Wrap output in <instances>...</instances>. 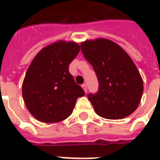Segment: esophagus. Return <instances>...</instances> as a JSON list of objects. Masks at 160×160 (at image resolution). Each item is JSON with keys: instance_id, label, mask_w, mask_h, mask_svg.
Here are the masks:
<instances>
[{"instance_id": "obj_1", "label": "esophagus", "mask_w": 160, "mask_h": 160, "mask_svg": "<svg viewBox=\"0 0 160 160\" xmlns=\"http://www.w3.org/2000/svg\"><path fill=\"white\" fill-rule=\"evenodd\" d=\"M82 88H83V90H85V92L87 93V86H86V85H85V84L82 85Z\"/></svg>"}]
</instances>
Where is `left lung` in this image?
Segmentation results:
<instances>
[{
    "mask_svg": "<svg viewBox=\"0 0 160 160\" xmlns=\"http://www.w3.org/2000/svg\"><path fill=\"white\" fill-rule=\"evenodd\" d=\"M80 47L99 80L98 92L88 95L95 113L109 119L130 115L139 106L144 90L141 75L131 58L108 39L87 40Z\"/></svg>",
    "mask_w": 160,
    "mask_h": 160,
    "instance_id": "left-lung-1",
    "label": "left lung"
}]
</instances>
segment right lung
Instances as JSON below:
<instances>
[{
    "mask_svg": "<svg viewBox=\"0 0 160 160\" xmlns=\"http://www.w3.org/2000/svg\"><path fill=\"white\" fill-rule=\"evenodd\" d=\"M80 48L75 41H58L44 47L31 61L22 95L29 112L39 121H62L72 114L78 98L85 95L69 72Z\"/></svg>",
    "mask_w": 160,
    "mask_h": 160,
    "instance_id": "add662e5",
    "label": "right lung"
}]
</instances>
